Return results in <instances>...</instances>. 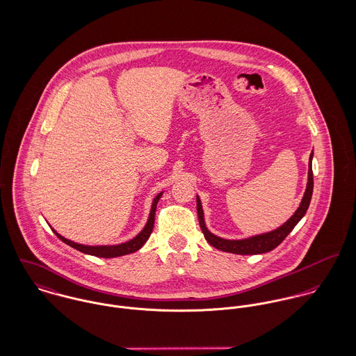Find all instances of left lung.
Instances as JSON below:
<instances>
[{"label": "left lung", "instance_id": "left-lung-1", "mask_svg": "<svg viewBox=\"0 0 356 356\" xmlns=\"http://www.w3.org/2000/svg\"><path fill=\"white\" fill-rule=\"evenodd\" d=\"M312 156H314V151L309 154V160H308V179H307V188H305V196L302 199V203L299 205V208L295 211V213L284 225H281L275 230L261 233V234H256L252 237L241 238V240H226V238L218 237V236L212 234L205 226L203 205L200 202V197L197 196L196 197V200H197V215H199V222H200V227H202L205 240L213 248H216L219 251L237 254H266V252L273 251L275 247H278L285 240V237L293 230V227L300 222V219L305 216V212L308 209V205L311 202V196H312V189H314Z\"/></svg>", "mask_w": 356, "mask_h": 356}]
</instances>
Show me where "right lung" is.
Here are the masks:
<instances>
[{"label":"right lung","instance_id":"1","mask_svg":"<svg viewBox=\"0 0 356 356\" xmlns=\"http://www.w3.org/2000/svg\"><path fill=\"white\" fill-rule=\"evenodd\" d=\"M163 192L159 193L154 199H153L152 207H151V212H149V218H148V222L147 225L144 226V229L134 237L131 238L130 241H126V243H122V244H118V245H83V244H78V243H74L65 237H63L61 234H58L54 229V234L63 241L67 245L78 250L79 252H83L86 254H92V256H99V257H118V256H123V254H133L136 251H138L149 238L151 233L153 230V225H154V212H156V205L157 202L160 200Z\"/></svg>","mask_w":356,"mask_h":356}]
</instances>
